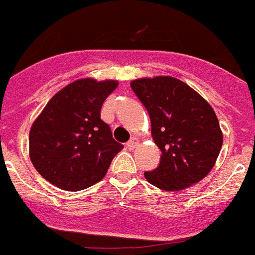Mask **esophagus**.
Returning a JSON list of instances; mask_svg holds the SVG:
<instances>
[{"label":"esophagus","mask_w":255,"mask_h":255,"mask_svg":"<svg viewBox=\"0 0 255 255\" xmlns=\"http://www.w3.org/2000/svg\"><path fill=\"white\" fill-rule=\"evenodd\" d=\"M137 145H138V140H137V138H134V137H132L131 140L127 142V148L131 149V150H132V149L136 148Z\"/></svg>","instance_id":"obj_1"}]
</instances>
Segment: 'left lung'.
I'll use <instances>...</instances> for the list:
<instances>
[{
	"label": "left lung",
	"instance_id": "8db88e82",
	"mask_svg": "<svg viewBox=\"0 0 255 255\" xmlns=\"http://www.w3.org/2000/svg\"><path fill=\"white\" fill-rule=\"evenodd\" d=\"M131 88L150 118L160 165L144 175L165 191L198 183L214 167L223 145L216 114L202 95L169 76L140 78Z\"/></svg>",
	"mask_w": 255,
	"mask_h": 255
}]
</instances>
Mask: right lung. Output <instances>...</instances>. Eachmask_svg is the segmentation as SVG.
Listing matches in <instances>:
<instances>
[{"label":"right lung","instance_id":"add662e5","mask_svg":"<svg viewBox=\"0 0 255 255\" xmlns=\"http://www.w3.org/2000/svg\"><path fill=\"white\" fill-rule=\"evenodd\" d=\"M118 81L77 80L53 95L30 131V158L56 187L80 191L99 182L124 148L101 119Z\"/></svg>","mask_w":255,"mask_h":255}]
</instances>
